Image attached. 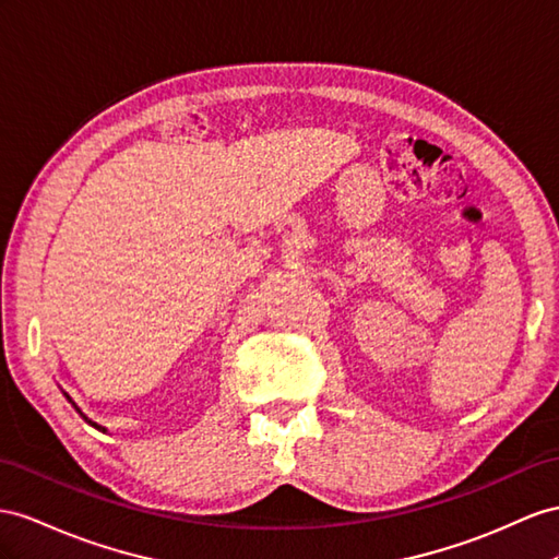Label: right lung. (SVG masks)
Masks as SVG:
<instances>
[{
	"instance_id": "1",
	"label": "right lung",
	"mask_w": 559,
	"mask_h": 559,
	"mask_svg": "<svg viewBox=\"0 0 559 559\" xmlns=\"http://www.w3.org/2000/svg\"><path fill=\"white\" fill-rule=\"evenodd\" d=\"M68 399H70V396H68ZM73 406H75V404H73ZM75 411H78V413H80V416H82V418H84V420H87V423H90V425H94V427H96V429H102V427H98V425H96V423H92V420H90V418H87V416H84V413H82V411H80V408H78V406H75ZM104 432H106V429H104Z\"/></svg>"
}]
</instances>
